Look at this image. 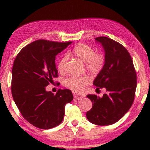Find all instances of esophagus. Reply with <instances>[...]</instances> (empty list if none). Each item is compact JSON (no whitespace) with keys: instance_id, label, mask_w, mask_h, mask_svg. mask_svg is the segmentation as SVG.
Here are the masks:
<instances>
[{"instance_id":"1","label":"esophagus","mask_w":150,"mask_h":150,"mask_svg":"<svg viewBox=\"0 0 150 150\" xmlns=\"http://www.w3.org/2000/svg\"><path fill=\"white\" fill-rule=\"evenodd\" d=\"M81 96H74V100H81Z\"/></svg>"}]
</instances>
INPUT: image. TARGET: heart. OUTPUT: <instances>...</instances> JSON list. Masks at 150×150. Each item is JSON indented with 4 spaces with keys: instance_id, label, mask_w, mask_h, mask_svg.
<instances>
[{
    "instance_id": "heart-1",
    "label": "heart",
    "mask_w": 150,
    "mask_h": 150,
    "mask_svg": "<svg viewBox=\"0 0 150 150\" xmlns=\"http://www.w3.org/2000/svg\"><path fill=\"white\" fill-rule=\"evenodd\" d=\"M73 53L81 62L85 63L87 69L93 74H97L99 73L105 65V55L102 53L95 54V50L94 48L88 45H78L73 49ZM67 59V54H65L59 60L57 67L61 71L64 70ZM87 83L88 79L85 76H71L64 80L65 87L75 93L81 92Z\"/></svg>"
}]
</instances>
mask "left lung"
<instances>
[{"instance_id":"left-lung-1","label":"left lung","mask_w":150,"mask_h":150,"mask_svg":"<svg viewBox=\"0 0 150 150\" xmlns=\"http://www.w3.org/2000/svg\"><path fill=\"white\" fill-rule=\"evenodd\" d=\"M105 53V63L93 85L105 88L103 97L88 95L93 107L87 112L90 122L108 126L118 122L132 105L137 86L136 73L130 54L120 43L102 36L95 38Z\"/></svg>"}]
</instances>
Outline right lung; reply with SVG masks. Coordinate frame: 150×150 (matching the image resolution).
<instances>
[{
  "mask_svg": "<svg viewBox=\"0 0 150 150\" xmlns=\"http://www.w3.org/2000/svg\"><path fill=\"white\" fill-rule=\"evenodd\" d=\"M38 40L22 48L12 69V95L23 117L37 128H53L62 123L65 106L73 99L71 91L55 95L45 87L57 77L55 56L71 44Z\"/></svg>",
  "mask_w": 150,
  "mask_h": 150,
  "instance_id": "obj_1",
  "label": "right lung"
}]
</instances>
